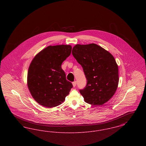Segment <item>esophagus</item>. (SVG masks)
Wrapping results in <instances>:
<instances>
[{
  "label": "esophagus",
  "mask_w": 146,
  "mask_h": 146,
  "mask_svg": "<svg viewBox=\"0 0 146 146\" xmlns=\"http://www.w3.org/2000/svg\"><path fill=\"white\" fill-rule=\"evenodd\" d=\"M72 84H73V87H75V86H76V82H73V83H72Z\"/></svg>",
  "instance_id": "obj_1"
}]
</instances>
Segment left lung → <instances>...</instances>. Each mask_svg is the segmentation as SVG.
<instances>
[{"instance_id": "1", "label": "left lung", "mask_w": 146, "mask_h": 146, "mask_svg": "<svg viewBox=\"0 0 146 146\" xmlns=\"http://www.w3.org/2000/svg\"><path fill=\"white\" fill-rule=\"evenodd\" d=\"M72 55L83 67L87 79L80 90L85 102L101 106L108 101L118 88V66L110 52L95 44H76Z\"/></svg>"}]
</instances>
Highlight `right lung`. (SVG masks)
Instances as JSON below:
<instances>
[{
  "label": "right lung",
  "mask_w": 146,
  "mask_h": 146,
  "mask_svg": "<svg viewBox=\"0 0 146 146\" xmlns=\"http://www.w3.org/2000/svg\"><path fill=\"white\" fill-rule=\"evenodd\" d=\"M71 50L70 45H50L32 60L28 68L27 85L39 104L55 107L63 102L69 94L73 85L66 80L61 64L70 55Z\"/></svg>",
  "instance_id": "obj_1"
}]
</instances>
